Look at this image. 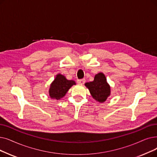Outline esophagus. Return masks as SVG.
Instances as JSON below:
<instances>
[{
    "instance_id": "esophagus-1",
    "label": "esophagus",
    "mask_w": 157,
    "mask_h": 157,
    "mask_svg": "<svg viewBox=\"0 0 157 157\" xmlns=\"http://www.w3.org/2000/svg\"><path fill=\"white\" fill-rule=\"evenodd\" d=\"M77 83H78V84L83 85V84L85 83V79H78V80H77Z\"/></svg>"
}]
</instances>
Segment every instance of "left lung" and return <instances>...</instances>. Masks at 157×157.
Wrapping results in <instances>:
<instances>
[{"mask_svg":"<svg viewBox=\"0 0 157 157\" xmlns=\"http://www.w3.org/2000/svg\"><path fill=\"white\" fill-rule=\"evenodd\" d=\"M85 85L90 91L92 98L99 103H104L110 95V86L107 83L105 74L99 72L95 75L93 81Z\"/></svg>","mask_w":157,"mask_h":157,"instance_id":"obj_1","label":"left lung"}]
</instances>
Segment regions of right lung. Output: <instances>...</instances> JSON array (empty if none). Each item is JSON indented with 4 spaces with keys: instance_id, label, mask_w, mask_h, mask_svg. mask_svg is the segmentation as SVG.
<instances>
[{
    "instance_id": "obj_1",
    "label": "right lung",
    "mask_w": 157,
    "mask_h": 157,
    "mask_svg": "<svg viewBox=\"0 0 157 157\" xmlns=\"http://www.w3.org/2000/svg\"><path fill=\"white\" fill-rule=\"evenodd\" d=\"M76 85L73 80H68L61 74H58L51 84L49 88V96L51 99L59 100L63 98L71 87Z\"/></svg>"
}]
</instances>
